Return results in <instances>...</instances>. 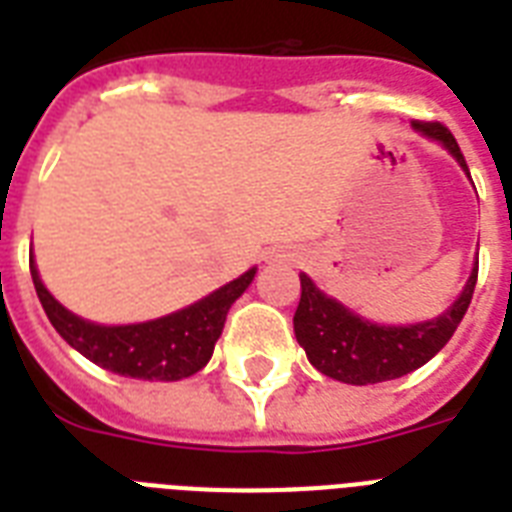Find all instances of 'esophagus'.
I'll return each mask as SVG.
<instances>
[{"instance_id":"obj_1","label":"esophagus","mask_w":512,"mask_h":512,"mask_svg":"<svg viewBox=\"0 0 512 512\" xmlns=\"http://www.w3.org/2000/svg\"><path fill=\"white\" fill-rule=\"evenodd\" d=\"M268 260H271V263H295L297 255L289 247H279L268 252Z\"/></svg>"}]
</instances>
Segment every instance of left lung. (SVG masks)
<instances>
[{
	"instance_id": "obj_1",
	"label": "left lung",
	"mask_w": 512,
	"mask_h": 512,
	"mask_svg": "<svg viewBox=\"0 0 512 512\" xmlns=\"http://www.w3.org/2000/svg\"><path fill=\"white\" fill-rule=\"evenodd\" d=\"M414 130L444 143L462 170H468L457 140L441 122L414 119ZM478 281V263L470 273L468 284L457 297V303L433 321L412 327H377L364 321L337 300L316 289L305 273H300V305L295 311V335L321 374L348 385H374V382L398 380L404 374L420 369L444 348L460 327L468 311L470 297Z\"/></svg>"
}]
</instances>
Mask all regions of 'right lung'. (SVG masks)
<instances>
[{
  "label": "right lung",
  "instance_id": "1",
  "mask_svg": "<svg viewBox=\"0 0 512 512\" xmlns=\"http://www.w3.org/2000/svg\"><path fill=\"white\" fill-rule=\"evenodd\" d=\"M28 268L47 319L71 348L108 372L135 377V380L164 382L183 380L199 372L201 366H207L217 337L223 332L228 308L255 279V268H252L236 281L172 316L146 324H130V327H100L66 311L44 289L34 268V257L28 260Z\"/></svg>",
  "mask_w": 512,
  "mask_h": 512
}]
</instances>
